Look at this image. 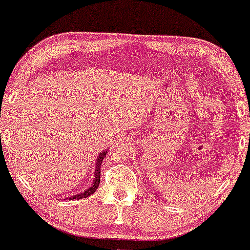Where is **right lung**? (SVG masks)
<instances>
[{
  "mask_svg": "<svg viewBox=\"0 0 250 250\" xmlns=\"http://www.w3.org/2000/svg\"><path fill=\"white\" fill-rule=\"evenodd\" d=\"M107 156V151L101 152L99 157L97 158V164H95V170H94V180H93V184L88 188L87 190H85L84 192L82 193H78V194H75V196H71L69 197V199H82V198H86L88 196H91V194H93L97 189L99 188V184H100V168H101V164H102V160H104V157ZM67 199V198H66Z\"/></svg>",
  "mask_w": 250,
  "mask_h": 250,
  "instance_id": "add662e5",
  "label": "right lung"
}]
</instances>
